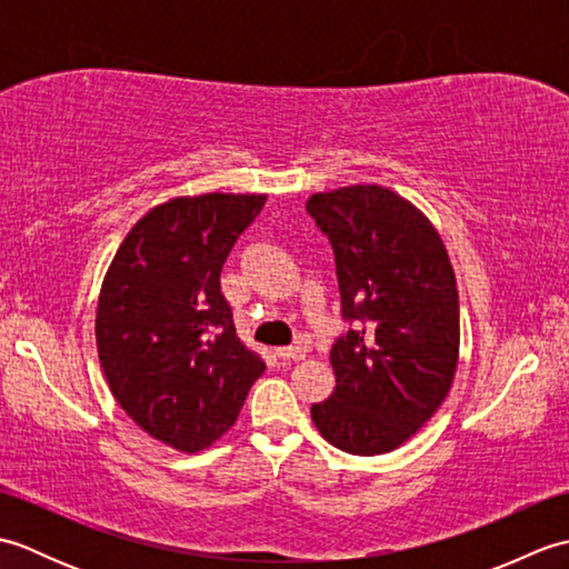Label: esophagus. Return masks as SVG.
Instances as JSON below:
<instances>
[{
	"instance_id": "esophagus-1",
	"label": "esophagus",
	"mask_w": 569,
	"mask_h": 569,
	"mask_svg": "<svg viewBox=\"0 0 569 569\" xmlns=\"http://www.w3.org/2000/svg\"><path fill=\"white\" fill-rule=\"evenodd\" d=\"M276 357L281 361H300L306 357V352L300 347H278L276 349Z\"/></svg>"
}]
</instances>
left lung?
<instances>
[{
	"mask_svg": "<svg viewBox=\"0 0 569 569\" xmlns=\"http://www.w3.org/2000/svg\"><path fill=\"white\" fill-rule=\"evenodd\" d=\"M308 214L330 239L345 335L330 349L335 391L310 416L330 445L383 455L416 435L450 393L459 300L440 234L381 186L316 192Z\"/></svg>",
	"mask_w": 569,
	"mask_h": 569,
	"instance_id": "obj_1",
	"label": "left lung"
}]
</instances>
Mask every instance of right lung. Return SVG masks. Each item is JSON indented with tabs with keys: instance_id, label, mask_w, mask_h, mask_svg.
Here are the masks:
<instances>
[{
	"instance_id": "1",
	"label": "right lung",
	"mask_w": 569,
	"mask_h": 569,
	"mask_svg": "<svg viewBox=\"0 0 569 569\" xmlns=\"http://www.w3.org/2000/svg\"><path fill=\"white\" fill-rule=\"evenodd\" d=\"M266 196L173 198L131 227L94 320L117 403L151 438L200 452L234 426L266 365L239 342L222 266Z\"/></svg>"
}]
</instances>
